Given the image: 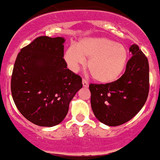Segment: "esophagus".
<instances>
[{"mask_svg": "<svg viewBox=\"0 0 160 160\" xmlns=\"http://www.w3.org/2000/svg\"><path fill=\"white\" fill-rule=\"evenodd\" d=\"M82 85H83L84 88H88V82L85 79H82Z\"/></svg>", "mask_w": 160, "mask_h": 160, "instance_id": "1", "label": "esophagus"}]
</instances>
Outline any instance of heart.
Masks as SVG:
<instances>
[{"label":"heart","mask_w":160,"mask_h":160,"mask_svg":"<svg viewBox=\"0 0 160 160\" xmlns=\"http://www.w3.org/2000/svg\"><path fill=\"white\" fill-rule=\"evenodd\" d=\"M128 57L127 48L123 44L105 37L83 38L64 53L66 62L73 71L88 59L87 68L92 77L103 84L118 79L125 68Z\"/></svg>","instance_id":"obj_1"}]
</instances>
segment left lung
<instances>
[{"mask_svg":"<svg viewBox=\"0 0 160 160\" xmlns=\"http://www.w3.org/2000/svg\"><path fill=\"white\" fill-rule=\"evenodd\" d=\"M129 50L132 57L119 79L105 85H89L92 110L106 125L118 126L130 121L143 107L148 97V59L136 44L131 46Z\"/></svg>","mask_w":160,"mask_h":160,"instance_id":"obj_1","label":"left lung"}]
</instances>
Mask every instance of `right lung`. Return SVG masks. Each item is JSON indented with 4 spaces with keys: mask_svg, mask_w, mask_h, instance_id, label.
I'll return each mask as SVG.
<instances>
[{
    "mask_svg": "<svg viewBox=\"0 0 160 160\" xmlns=\"http://www.w3.org/2000/svg\"><path fill=\"white\" fill-rule=\"evenodd\" d=\"M64 42L61 36H39L22 49L14 65V102L28 121L41 127L59 124L82 88L81 77L68 69L63 58Z\"/></svg>",
    "mask_w": 160,
    "mask_h": 160,
    "instance_id": "obj_1",
    "label": "right lung"
}]
</instances>
